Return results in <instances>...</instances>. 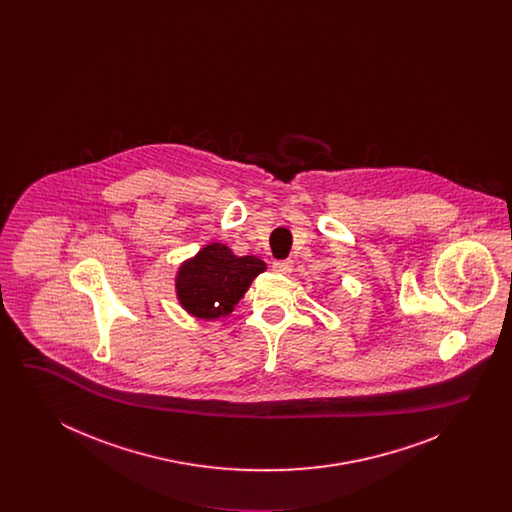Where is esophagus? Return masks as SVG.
I'll return each mask as SVG.
<instances>
[{
    "mask_svg": "<svg viewBox=\"0 0 512 512\" xmlns=\"http://www.w3.org/2000/svg\"><path fill=\"white\" fill-rule=\"evenodd\" d=\"M272 270H276L278 274H290L293 270V263L290 259H286V261H274V263H272Z\"/></svg>",
    "mask_w": 512,
    "mask_h": 512,
    "instance_id": "esophagus-1",
    "label": "esophagus"
}]
</instances>
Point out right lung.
I'll return each instance as SVG.
<instances>
[{"label":"right lung","instance_id":"add662e5","mask_svg":"<svg viewBox=\"0 0 512 512\" xmlns=\"http://www.w3.org/2000/svg\"><path fill=\"white\" fill-rule=\"evenodd\" d=\"M267 270L255 255L238 257L228 245H205L176 272V297L192 317L217 320L234 311L251 282Z\"/></svg>","mask_w":512,"mask_h":512}]
</instances>
